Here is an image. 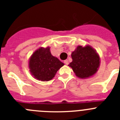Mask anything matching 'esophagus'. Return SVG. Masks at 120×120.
<instances>
[{
    "label": "esophagus",
    "mask_w": 120,
    "mask_h": 120,
    "mask_svg": "<svg viewBox=\"0 0 120 120\" xmlns=\"http://www.w3.org/2000/svg\"><path fill=\"white\" fill-rule=\"evenodd\" d=\"M64 64H65V65H68V61L67 59L65 60V61H64Z\"/></svg>",
    "instance_id": "1"
}]
</instances>
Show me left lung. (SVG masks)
Wrapping results in <instances>:
<instances>
[{
    "instance_id": "1",
    "label": "left lung",
    "mask_w": 120,
    "mask_h": 120,
    "mask_svg": "<svg viewBox=\"0 0 120 120\" xmlns=\"http://www.w3.org/2000/svg\"><path fill=\"white\" fill-rule=\"evenodd\" d=\"M73 61L70 64L76 76L86 78L93 76L97 72L100 65L98 54L90 46H78L71 53Z\"/></svg>"
}]
</instances>
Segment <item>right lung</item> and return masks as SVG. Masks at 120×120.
<instances>
[{
    "label": "right lung",
    "mask_w": 120,
    "mask_h": 120,
    "mask_svg": "<svg viewBox=\"0 0 120 120\" xmlns=\"http://www.w3.org/2000/svg\"><path fill=\"white\" fill-rule=\"evenodd\" d=\"M64 64L50 52V47L40 48L36 50L29 61L32 75L37 79L49 81L54 77L57 71Z\"/></svg>",
    "instance_id": "right-lung-1"
}]
</instances>
